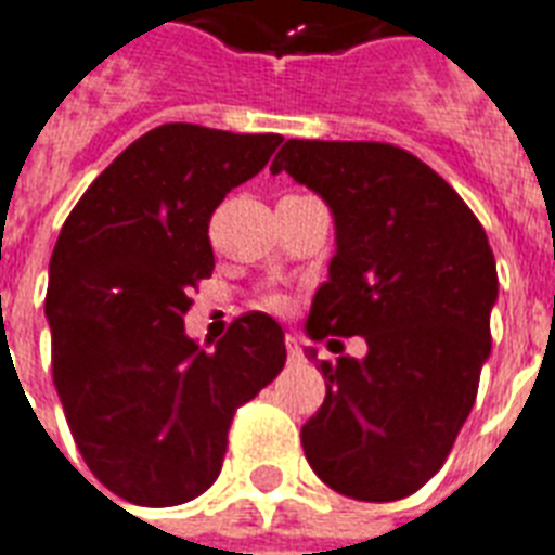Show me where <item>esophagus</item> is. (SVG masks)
<instances>
[{"mask_svg":"<svg viewBox=\"0 0 555 555\" xmlns=\"http://www.w3.org/2000/svg\"><path fill=\"white\" fill-rule=\"evenodd\" d=\"M285 346H287V358H291V361H302V349H299V340H296L294 334H287Z\"/></svg>","mask_w":555,"mask_h":555,"instance_id":"1","label":"esophagus"}]
</instances>
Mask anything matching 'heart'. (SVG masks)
<instances>
[{"mask_svg":"<svg viewBox=\"0 0 555 555\" xmlns=\"http://www.w3.org/2000/svg\"><path fill=\"white\" fill-rule=\"evenodd\" d=\"M268 306H270V308H282V299H279V296H270Z\"/></svg>","mask_w":555,"mask_h":555,"instance_id":"obj_1","label":"heart"}]
</instances>
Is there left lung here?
<instances>
[{
    "instance_id": "8db88e82",
    "label": "left lung",
    "mask_w": 555,
    "mask_h": 555,
    "mask_svg": "<svg viewBox=\"0 0 555 555\" xmlns=\"http://www.w3.org/2000/svg\"><path fill=\"white\" fill-rule=\"evenodd\" d=\"M270 171L314 189L337 227L308 334H361L370 349L317 363L325 401L302 425L308 463L354 501L408 498L451 454L492 352L486 230L430 165L387 142L287 139Z\"/></svg>"
}]
</instances>
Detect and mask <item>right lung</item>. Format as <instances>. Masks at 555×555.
<instances>
[{
	"mask_svg": "<svg viewBox=\"0 0 555 555\" xmlns=\"http://www.w3.org/2000/svg\"><path fill=\"white\" fill-rule=\"evenodd\" d=\"M279 133L171 121L95 177L49 264L52 378L83 463L121 501L177 506L221 475L235 410L285 366V332L241 314L203 352L183 332L211 276V211L268 165Z\"/></svg>",
	"mask_w": 555,
	"mask_h": 555,
	"instance_id": "right-lung-1",
	"label": "right lung"
}]
</instances>
